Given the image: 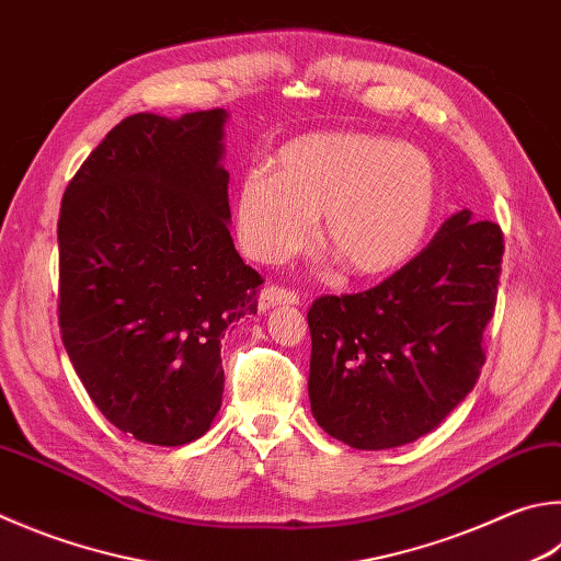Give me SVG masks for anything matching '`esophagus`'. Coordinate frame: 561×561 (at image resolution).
Segmentation results:
<instances>
[{"label":"esophagus","instance_id":"1","mask_svg":"<svg viewBox=\"0 0 561 561\" xmlns=\"http://www.w3.org/2000/svg\"><path fill=\"white\" fill-rule=\"evenodd\" d=\"M282 304H289V307H294V304H299V294L291 291V289H284V287H274V284H272V287L260 291L257 309L262 313H267L274 307H282Z\"/></svg>","mask_w":561,"mask_h":561}]
</instances>
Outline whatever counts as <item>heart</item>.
<instances>
[{
  "instance_id": "obj_1",
  "label": "heart",
  "mask_w": 561,
  "mask_h": 561,
  "mask_svg": "<svg viewBox=\"0 0 561 561\" xmlns=\"http://www.w3.org/2000/svg\"><path fill=\"white\" fill-rule=\"evenodd\" d=\"M439 179L416 147L365 131H313L252 169L236 193L242 250L260 262L301 252L321 213V240L363 277L397 270L432 228Z\"/></svg>"
}]
</instances>
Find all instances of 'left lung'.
<instances>
[{"instance_id":"left-lung-1","label":"left lung","mask_w":561,"mask_h":561,"mask_svg":"<svg viewBox=\"0 0 561 561\" xmlns=\"http://www.w3.org/2000/svg\"><path fill=\"white\" fill-rule=\"evenodd\" d=\"M503 232L463 208L390 279L309 309L311 414L363 451L394 449L436 430L481 375Z\"/></svg>"}]
</instances>
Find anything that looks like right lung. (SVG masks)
I'll return each mask as SVG.
<instances>
[{"mask_svg": "<svg viewBox=\"0 0 561 561\" xmlns=\"http://www.w3.org/2000/svg\"><path fill=\"white\" fill-rule=\"evenodd\" d=\"M226 110L122 119L68 183L58 321L90 400L119 432L181 446L222 402L220 341L262 277L230 238Z\"/></svg>", "mask_w": 561, "mask_h": 561, "instance_id": "obj_1", "label": "right lung"}]
</instances>
